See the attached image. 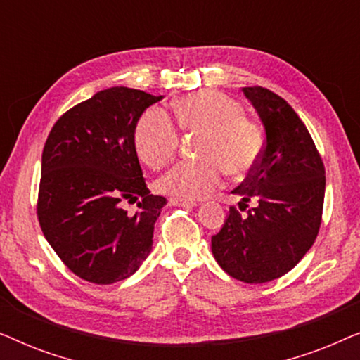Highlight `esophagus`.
Listing matches in <instances>:
<instances>
[{"label": "esophagus", "instance_id": "34e87169", "mask_svg": "<svg viewBox=\"0 0 360 360\" xmlns=\"http://www.w3.org/2000/svg\"><path fill=\"white\" fill-rule=\"evenodd\" d=\"M169 203L174 205V206H185V208H193L196 206V201L193 200H184V198H169Z\"/></svg>", "mask_w": 360, "mask_h": 360}]
</instances>
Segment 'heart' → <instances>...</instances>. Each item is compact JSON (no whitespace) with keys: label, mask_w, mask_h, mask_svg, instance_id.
Returning a JSON list of instances; mask_svg holds the SVG:
<instances>
[{"label":"heart","mask_w":360,"mask_h":360,"mask_svg":"<svg viewBox=\"0 0 360 360\" xmlns=\"http://www.w3.org/2000/svg\"><path fill=\"white\" fill-rule=\"evenodd\" d=\"M176 124L196 132L198 160H181L157 181L160 191L175 198L196 200L223 181L224 174L239 176L254 169L264 150V132L243 115L238 101L201 90L181 96L174 105ZM180 134L165 111L150 108L137 121L134 149L142 164L160 169L174 159Z\"/></svg>","instance_id":"obj_1"}]
</instances>
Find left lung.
I'll use <instances>...</instances> for the list:
<instances>
[{"instance_id":"1","label":"left lung","mask_w":360,"mask_h":360,"mask_svg":"<svg viewBox=\"0 0 360 360\" xmlns=\"http://www.w3.org/2000/svg\"><path fill=\"white\" fill-rule=\"evenodd\" d=\"M243 91L264 122V150L233 190L240 196L239 208L231 206L223 228L211 238V249L233 278L265 283L290 272L313 245L323 219L326 176L313 137L293 108L264 86Z\"/></svg>"}]
</instances>
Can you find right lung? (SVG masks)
<instances>
[{"mask_svg":"<svg viewBox=\"0 0 360 360\" xmlns=\"http://www.w3.org/2000/svg\"><path fill=\"white\" fill-rule=\"evenodd\" d=\"M160 100L126 86L98 91L63 112L44 144L39 224L68 270L86 282L124 280L150 252L167 200L147 188L134 129ZM124 202L138 210L127 214Z\"/></svg>","mask_w":360,"mask_h":360,"instance_id":"right-lung-1","label":"right lung"}]
</instances>
